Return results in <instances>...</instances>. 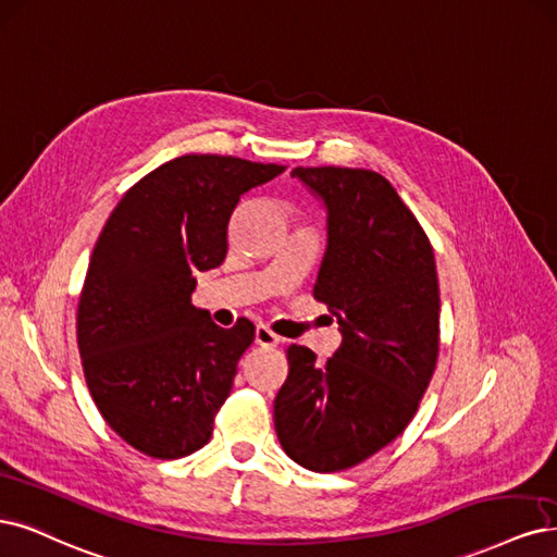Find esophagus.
Listing matches in <instances>:
<instances>
[{"instance_id": "esophagus-1", "label": "esophagus", "mask_w": 557, "mask_h": 557, "mask_svg": "<svg viewBox=\"0 0 557 557\" xmlns=\"http://www.w3.org/2000/svg\"><path fill=\"white\" fill-rule=\"evenodd\" d=\"M256 343L262 345V348H276V345L281 343V338L270 327H264V324H260V327L256 330Z\"/></svg>"}]
</instances>
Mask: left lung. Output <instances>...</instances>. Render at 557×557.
<instances>
[{
    "mask_svg": "<svg viewBox=\"0 0 557 557\" xmlns=\"http://www.w3.org/2000/svg\"><path fill=\"white\" fill-rule=\"evenodd\" d=\"M327 205L330 244L313 297L343 341L334 357L287 345L274 400L281 447L306 470L341 472L387 447L412 421L440 350L433 246L396 188L363 168H295Z\"/></svg>",
    "mask_w": 557,
    "mask_h": 557,
    "instance_id": "1",
    "label": "left lung"
}]
</instances>
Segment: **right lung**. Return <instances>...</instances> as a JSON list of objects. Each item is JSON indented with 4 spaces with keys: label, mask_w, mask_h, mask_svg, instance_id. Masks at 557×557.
I'll list each match as a JSON object with an SVG mask.
<instances>
[{
    "label": "right lung",
    "mask_w": 557,
    "mask_h": 557,
    "mask_svg": "<svg viewBox=\"0 0 557 557\" xmlns=\"http://www.w3.org/2000/svg\"><path fill=\"white\" fill-rule=\"evenodd\" d=\"M283 165L186 154L151 170L112 209L78 301V350L106 424L145 456L182 458L214 433L251 320L223 330L190 304L196 274L227 253V221Z\"/></svg>",
    "instance_id": "obj_1"
}]
</instances>
